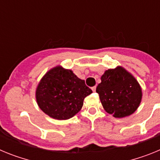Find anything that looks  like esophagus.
Wrapping results in <instances>:
<instances>
[{
    "instance_id": "obj_1",
    "label": "esophagus",
    "mask_w": 160,
    "mask_h": 160,
    "mask_svg": "<svg viewBox=\"0 0 160 160\" xmlns=\"http://www.w3.org/2000/svg\"><path fill=\"white\" fill-rule=\"evenodd\" d=\"M91 89H92L93 92H95V91H96V87H93Z\"/></svg>"
}]
</instances>
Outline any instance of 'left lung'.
Segmentation results:
<instances>
[{
  "label": "left lung",
  "mask_w": 160,
  "mask_h": 160,
  "mask_svg": "<svg viewBox=\"0 0 160 160\" xmlns=\"http://www.w3.org/2000/svg\"><path fill=\"white\" fill-rule=\"evenodd\" d=\"M98 85L103 108L115 118L129 116L135 112L142 99V90L136 79L124 68L106 70Z\"/></svg>",
  "instance_id": "1"
}]
</instances>
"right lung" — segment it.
<instances>
[{
    "label": "right lung",
    "instance_id": "right-lung-1",
    "mask_svg": "<svg viewBox=\"0 0 160 160\" xmlns=\"http://www.w3.org/2000/svg\"><path fill=\"white\" fill-rule=\"evenodd\" d=\"M92 93L84 80L70 70L56 66L47 72L37 87L38 106L49 117L66 120L82 109L83 100Z\"/></svg>",
    "mask_w": 160,
    "mask_h": 160
}]
</instances>
